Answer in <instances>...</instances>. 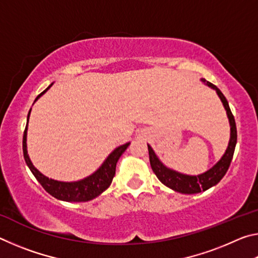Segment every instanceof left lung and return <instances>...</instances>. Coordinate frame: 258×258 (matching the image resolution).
Masks as SVG:
<instances>
[{
  "label": "left lung",
  "instance_id": "left-lung-1",
  "mask_svg": "<svg viewBox=\"0 0 258 258\" xmlns=\"http://www.w3.org/2000/svg\"><path fill=\"white\" fill-rule=\"evenodd\" d=\"M200 81H202L204 84L211 87V89L216 91L218 98L221 99L222 103H223V107L226 110V115H228L229 118L230 141L228 148H226L224 155L221 157V159L218 160L212 168H209L208 171L203 174H199V175H186V174L176 172L174 171V169L168 168L167 166H165L161 163L158 157H157L154 149L148 145L151 168L156 174V176L158 177V180L163 183L164 185L168 186L169 189L184 195L199 194V192L206 191L209 187L216 185L217 183L223 178L225 173L228 172L231 160H232V157L234 154L235 145H237V126H235L234 117L232 115V112H231L228 100L225 99L223 93H222L215 85H213L212 83L207 82L205 78H202Z\"/></svg>",
  "mask_w": 258,
  "mask_h": 258
}]
</instances>
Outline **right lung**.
Listing matches in <instances>:
<instances>
[{"instance_id": "add662e5", "label": "right lung", "mask_w": 258, "mask_h": 258, "mask_svg": "<svg viewBox=\"0 0 258 258\" xmlns=\"http://www.w3.org/2000/svg\"><path fill=\"white\" fill-rule=\"evenodd\" d=\"M53 84V83H52ZM52 84L47 87L46 90L37 95L35 101L41 98V95L44 94L47 90L50 89ZM32 110V109H30ZM30 110L27 116V125H26L25 132H24V139H23V151H24V158L26 164L33 173V175L36 177V180L41 183V185L44 187L46 192H49L51 196L54 198L62 200V202H69V203H82V202H89L97 198L98 196L102 194L104 190H107L109 185L111 184L112 178L115 176L116 173V164L118 161L119 157L123 155V152L127 149L130 146V142L125 143L117 147L110 155H109L106 160L103 161L102 165L87 177L82 178L80 181L74 182H62L56 181L53 178H49L38 171V169L33 165L32 160H30L27 151V130H28V120L30 116Z\"/></svg>"}]
</instances>
